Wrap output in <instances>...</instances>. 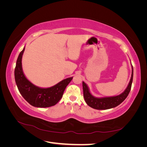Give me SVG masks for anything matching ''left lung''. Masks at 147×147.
Here are the masks:
<instances>
[{
  "instance_id": "obj_1",
  "label": "left lung",
  "mask_w": 147,
  "mask_h": 147,
  "mask_svg": "<svg viewBox=\"0 0 147 147\" xmlns=\"http://www.w3.org/2000/svg\"><path fill=\"white\" fill-rule=\"evenodd\" d=\"M132 65V64H131ZM132 66V74L130 81L127 88L121 94L115 96L97 97L90 92V89L86 83L83 82V97L86 104L91 107L97 110H107L115 107L125 100L131 88L133 80V67Z\"/></svg>"
}]
</instances>
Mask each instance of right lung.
I'll list each match as a JSON object with an SVG mask.
<instances>
[{
	"instance_id": "1",
	"label": "right lung",
	"mask_w": 147,
	"mask_h": 147,
	"mask_svg": "<svg viewBox=\"0 0 147 147\" xmlns=\"http://www.w3.org/2000/svg\"><path fill=\"white\" fill-rule=\"evenodd\" d=\"M25 47L18 57L15 69V79L20 94L29 104L35 107L45 108L56 105L63 97L66 86L73 77L65 78L55 85L41 88L35 85L26 77L22 67V57Z\"/></svg>"
}]
</instances>
